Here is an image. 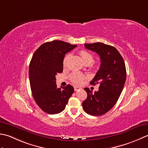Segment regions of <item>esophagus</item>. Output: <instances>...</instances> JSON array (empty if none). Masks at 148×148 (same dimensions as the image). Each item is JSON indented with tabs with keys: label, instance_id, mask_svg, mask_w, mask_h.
Returning <instances> with one entry per match:
<instances>
[{
	"label": "esophagus",
	"instance_id": "1",
	"mask_svg": "<svg viewBox=\"0 0 148 148\" xmlns=\"http://www.w3.org/2000/svg\"><path fill=\"white\" fill-rule=\"evenodd\" d=\"M80 89H81V88L80 87H74V90H75V91H78V90H80Z\"/></svg>",
	"mask_w": 148,
	"mask_h": 148
}]
</instances>
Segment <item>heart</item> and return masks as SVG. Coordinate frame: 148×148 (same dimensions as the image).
Returning <instances> with one entry per match:
<instances>
[{"instance_id": "1", "label": "heart", "mask_w": 148, "mask_h": 148, "mask_svg": "<svg viewBox=\"0 0 148 148\" xmlns=\"http://www.w3.org/2000/svg\"><path fill=\"white\" fill-rule=\"evenodd\" d=\"M79 54L80 55L81 57L83 60L85 64H90L93 61V56L91 53H89V52H87L86 50H80L79 52ZM69 57H70V56L67 55L66 56L64 60H63V66L64 68H66V66H67V63L68 61ZM93 68H97L98 65L97 64H93L92 66ZM86 78V76L81 73H76V72H74V73H71L70 76V79L71 80V82L74 84H77V85H80V84H82L83 82V80Z\"/></svg>"}]
</instances>
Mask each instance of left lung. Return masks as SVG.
I'll return each instance as SVG.
<instances>
[{
  "instance_id": "left-lung-1",
  "label": "left lung",
  "mask_w": 148,
  "mask_h": 148,
  "mask_svg": "<svg viewBox=\"0 0 148 148\" xmlns=\"http://www.w3.org/2000/svg\"><path fill=\"white\" fill-rule=\"evenodd\" d=\"M86 49L97 53L101 65L90 84H99V90L92 93L89 88H84L87 94L82 107L87 114L101 116L112 108L120 96L126 77L125 64L121 55L115 47L103 43L84 45Z\"/></svg>"
}]
</instances>
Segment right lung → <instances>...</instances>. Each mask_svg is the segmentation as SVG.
I'll return each instance as SVG.
<instances>
[{
  "mask_svg": "<svg viewBox=\"0 0 148 148\" xmlns=\"http://www.w3.org/2000/svg\"><path fill=\"white\" fill-rule=\"evenodd\" d=\"M77 47L66 42L54 40L43 43L36 50L29 64V80L36 103L44 112L60 113L74 92L67 85L57 88L56 75L63 71L65 54Z\"/></svg>",
  "mask_w": 148,
  "mask_h": 148,
  "instance_id": "1",
  "label": "right lung"
}]
</instances>
